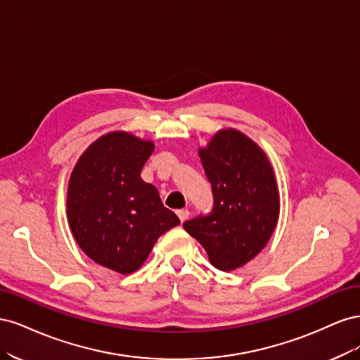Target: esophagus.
<instances>
[{"mask_svg":"<svg viewBox=\"0 0 360 360\" xmlns=\"http://www.w3.org/2000/svg\"><path fill=\"white\" fill-rule=\"evenodd\" d=\"M177 216L180 217L181 222H184L189 217V210L188 209H180V210H177Z\"/></svg>","mask_w":360,"mask_h":360,"instance_id":"1","label":"esophagus"}]
</instances>
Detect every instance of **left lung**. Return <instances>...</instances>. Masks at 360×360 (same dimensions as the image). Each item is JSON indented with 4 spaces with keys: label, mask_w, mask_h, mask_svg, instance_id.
Masks as SVG:
<instances>
[{
    "label": "left lung",
    "mask_w": 360,
    "mask_h": 360,
    "mask_svg": "<svg viewBox=\"0 0 360 360\" xmlns=\"http://www.w3.org/2000/svg\"><path fill=\"white\" fill-rule=\"evenodd\" d=\"M212 184L213 210L183 224L210 263L230 271L257 257L274 234L279 193L264 151L236 129L219 130L200 150Z\"/></svg>",
    "instance_id": "1"
}]
</instances>
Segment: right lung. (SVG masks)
<instances>
[{
    "label": "right lung",
    "mask_w": 360,
    "mask_h": 360,
    "mask_svg": "<svg viewBox=\"0 0 360 360\" xmlns=\"http://www.w3.org/2000/svg\"><path fill=\"white\" fill-rule=\"evenodd\" d=\"M153 150L151 141L111 132L84 151L69 180L75 240L94 263L123 275L143 266L158 238L180 224L153 184L141 179Z\"/></svg>",
    "instance_id": "right-lung-1"
}]
</instances>
